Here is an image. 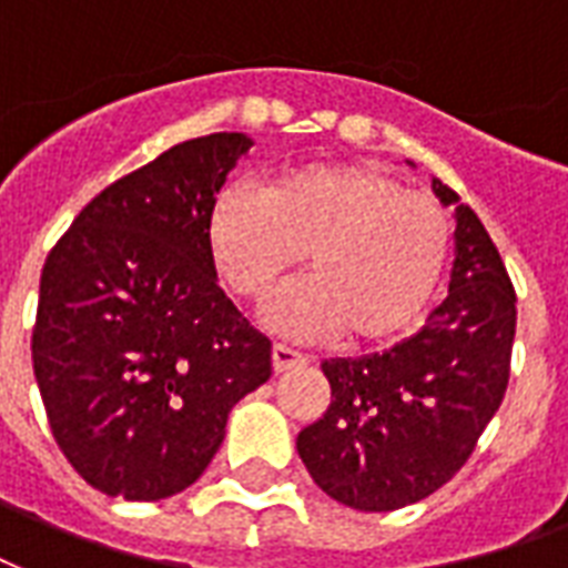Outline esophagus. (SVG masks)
<instances>
[{
	"label": "esophagus",
	"instance_id": "obj_1",
	"mask_svg": "<svg viewBox=\"0 0 568 568\" xmlns=\"http://www.w3.org/2000/svg\"><path fill=\"white\" fill-rule=\"evenodd\" d=\"M302 365H308V356H302V353L284 347V344L272 347V368H275V374H287V371H296Z\"/></svg>",
	"mask_w": 568,
	"mask_h": 568
}]
</instances>
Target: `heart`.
<instances>
[{
    "label": "heart",
    "instance_id": "1",
    "mask_svg": "<svg viewBox=\"0 0 568 568\" xmlns=\"http://www.w3.org/2000/svg\"><path fill=\"white\" fill-rule=\"evenodd\" d=\"M209 248L242 300L263 302L308 254L314 278L268 320L293 335L389 344L419 323L449 257V221L425 194L368 164H308L263 194L233 187L209 215Z\"/></svg>",
    "mask_w": 568,
    "mask_h": 568
}]
</instances>
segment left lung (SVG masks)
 <instances>
[{
  "label": "left lung",
  "mask_w": 568,
  "mask_h": 568,
  "mask_svg": "<svg viewBox=\"0 0 568 568\" xmlns=\"http://www.w3.org/2000/svg\"><path fill=\"white\" fill-rule=\"evenodd\" d=\"M455 209L449 296L410 338L356 359H326L332 400L296 449L317 488L359 511L425 500L470 458L509 383L515 290L476 212Z\"/></svg>",
  "instance_id": "8db88e82"
}]
</instances>
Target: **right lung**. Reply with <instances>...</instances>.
Masks as SVG:
<instances>
[{
    "mask_svg": "<svg viewBox=\"0 0 568 568\" xmlns=\"http://www.w3.org/2000/svg\"><path fill=\"white\" fill-rule=\"evenodd\" d=\"M254 146L221 131L104 187L41 272L32 365L59 449L106 497L164 500L203 476L272 344L219 287L209 215Z\"/></svg>",
    "mask_w": 568,
    "mask_h": 568,
    "instance_id": "right-lung-1",
    "label": "right lung"
}]
</instances>
